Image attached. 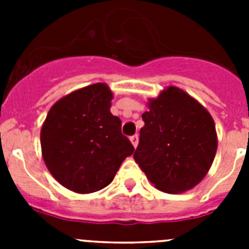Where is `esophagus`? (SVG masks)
<instances>
[{"label":"esophagus","mask_w":249,"mask_h":249,"mask_svg":"<svg viewBox=\"0 0 249 249\" xmlns=\"http://www.w3.org/2000/svg\"><path fill=\"white\" fill-rule=\"evenodd\" d=\"M129 140H131V142H132V144H133V147H137L138 146V135H135V136H132L131 138H129Z\"/></svg>","instance_id":"obj_1"}]
</instances>
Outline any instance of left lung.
Segmentation results:
<instances>
[{
    "instance_id": "obj_1",
    "label": "left lung",
    "mask_w": 249,
    "mask_h": 249,
    "mask_svg": "<svg viewBox=\"0 0 249 249\" xmlns=\"http://www.w3.org/2000/svg\"><path fill=\"white\" fill-rule=\"evenodd\" d=\"M133 158L156 188L179 193L198 184L217 151L213 118L203 106L177 87L148 103Z\"/></svg>"
}]
</instances>
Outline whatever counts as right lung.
Returning <instances> with one entry per match:
<instances>
[{
    "instance_id": "obj_1",
    "label": "right lung",
    "mask_w": 249,
    "mask_h": 249,
    "mask_svg": "<svg viewBox=\"0 0 249 249\" xmlns=\"http://www.w3.org/2000/svg\"><path fill=\"white\" fill-rule=\"evenodd\" d=\"M105 83L77 89L57 101L41 129V147L51 175L68 190L92 193L108 186L135 151L122 135Z\"/></svg>"
}]
</instances>
